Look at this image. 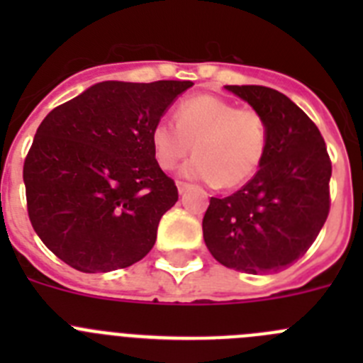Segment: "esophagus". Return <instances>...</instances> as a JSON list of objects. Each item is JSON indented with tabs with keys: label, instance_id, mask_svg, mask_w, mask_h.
Wrapping results in <instances>:
<instances>
[{
	"label": "esophagus",
	"instance_id": "obj_1",
	"mask_svg": "<svg viewBox=\"0 0 363 363\" xmlns=\"http://www.w3.org/2000/svg\"><path fill=\"white\" fill-rule=\"evenodd\" d=\"M176 187H178L179 194H184L185 191H189V189H191V184H187V182H182V179H178V182H176Z\"/></svg>",
	"mask_w": 363,
	"mask_h": 363
}]
</instances>
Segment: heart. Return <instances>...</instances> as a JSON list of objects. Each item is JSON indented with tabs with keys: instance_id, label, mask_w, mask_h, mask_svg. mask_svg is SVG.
I'll list each match as a JSON object with an SVG mask.
<instances>
[{
	"instance_id": "1",
	"label": "heart",
	"mask_w": 363,
	"mask_h": 363,
	"mask_svg": "<svg viewBox=\"0 0 363 363\" xmlns=\"http://www.w3.org/2000/svg\"><path fill=\"white\" fill-rule=\"evenodd\" d=\"M174 121L162 118L150 129L154 160L163 171L187 158L194 143L196 156L185 163L182 174L236 189L259 171L267 156L269 120L252 107H238L216 94H196L179 101Z\"/></svg>"
}]
</instances>
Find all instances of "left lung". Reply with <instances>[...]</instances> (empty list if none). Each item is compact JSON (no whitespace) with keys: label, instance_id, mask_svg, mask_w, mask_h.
Instances as JSON below:
<instances>
[{"label":"left lung","instance_id":"1","mask_svg":"<svg viewBox=\"0 0 363 363\" xmlns=\"http://www.w3.org/2000/svg\"><path fill=\"white\" fill-rule=\"evenodd\" d=\"M271 127L267 156L240 191L211 198L203 240L225 267L267 274L309 251L329 209L333 165L318 127L281 92L259 85H227Z\"/></svg>","mask_w":363,"mask_h":363}]
</instances>
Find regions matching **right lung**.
Here are the masks:
<instances>
[{
  "instance_id": "obj_1",
  "label": "right lung",
  "mask_w": 363,
  "mask_h": 363,
  "mask_svg": "<svg viewBox=\"0 0 363 363\" xmlns=\"http://www.w3.org/2000/svg\"><path fill=\"white\" fill-rule=\"evenodd\" d=\"M192 82H104L57 105L23 163L30 223L82 272L136 264L152 249L174 179L154 160L150 129Z\"/></svg>"
}]
</instances>
